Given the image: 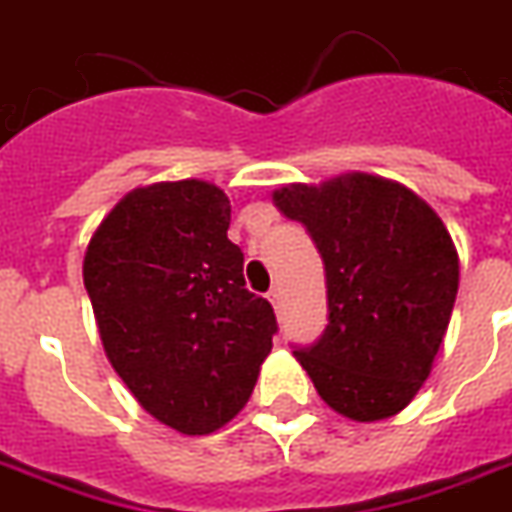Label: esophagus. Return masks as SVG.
Segmentation results:
<instances>
[{
    "label": "esophagus",
    "mask_w": 512,
    "mask_h": 512,
    "mask_svg": "<svg viewBox=\"0 0 512 512\" xmlns=\"http://www.w3.org/2000/svg\"><path fill=\"white\" fill-rule=\"evenodd\" d=\"M280 299H283V293H280V288H272V291H269V301H272V304H275V307H280Z\"/></svg>",
    "instance_id": "34e87169"
}]
</instances>
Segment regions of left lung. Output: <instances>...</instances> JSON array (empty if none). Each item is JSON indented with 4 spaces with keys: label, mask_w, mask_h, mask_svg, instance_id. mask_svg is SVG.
<instances>
[{
    "label": "left lung",
    "mask_w": 512,
    "mask_h": 512,
    "mask_svg": "<svg viewBox=\"0 0 512 512\" xmlns=\"http://www.w3.org/2000/svg\"><path fill=\"white\" fill-rule=\"evenodd\" d=\"M272 200L307 227L326 264L328 326L293 355L344 417L398 414L430 376L454 310L449 229L411 189L366 173L283 186Z\"/></svg>",
    "instance_id": "left-lung-1"
}]
</instances>
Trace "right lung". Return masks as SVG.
<instances>
[{
    "label": "right lung",
    "instance_id": "add662e5",
    "mask_svg": "<svg viewBox=\"0 0 512 512\" xmlns=\"http://www.w3.org/2000/svg\"><path fill=\"white\" fill-rule=\"evenodd\" d=\"M232 205L208 181L133 189L87 245L82 277L114 371L184 435L227 425L272 350V304L245 288Z\"/></svg>",
    "mask_w": 512,
    "mask_h": 512
}]
</instances>
